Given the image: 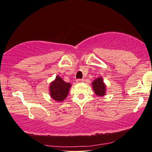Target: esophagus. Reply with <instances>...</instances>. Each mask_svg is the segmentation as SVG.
I'll use <instances>...</instances> for the list:
<instances>
[{
	"label": "esophagus",
	"instance_id": "esophagus-1",
	"mask_svg": "<svg viewBox=\"0 0 152 152\" xmlns=\"http://www.w3.org/2000/svg\"><path fill=\"white\" fill-rule=\"evenodd\" d=\"M76 82L78 83H80L84 82V80H83V79H80V78H78V79H77V80H76Z\"/></svg>",
	"mask_w": 152,
	"mask_h": 152
}]
</instances>
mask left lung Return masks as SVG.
Wrapping results in <instances>:
<instances>
[{
  "label": "left lung",
  "mask_w": 152,
  "mask_h": 152,
  "mask_svg": "<svg viewBox=\"0 0 152 152\" xmlns=\"http://www.w3.org/2000/svg\"><path fill=\"white\" fill-rule=\"evenodd\" d=\"M92 87L95 94L98 96H104L105 94V85H104L102 78L101 77L98 78L94 80L92 83Z\"/></svg>",
  "instance_id": "1"
}]
</instances>
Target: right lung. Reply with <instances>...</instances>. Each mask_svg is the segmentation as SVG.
Instances as JSON below:
<instances>
[{
  "label": "right lung",
  "mask_w": 152,
  "mask_h": 152,
  "mask_svg": "<svg viewBox=\"0 0 152 152\" xmlns=\"http://www.w3.org/2000/svg\"><path fill=\"white\" fill-rule=\"evenodd\" d=\"M71 85L65 83L59 76H57L56 80L51 83L50 87V95L53 99L56 101H63L67 97Z\"/></svg>",
  "instance_id": "obj_1"
}]
</instances>
